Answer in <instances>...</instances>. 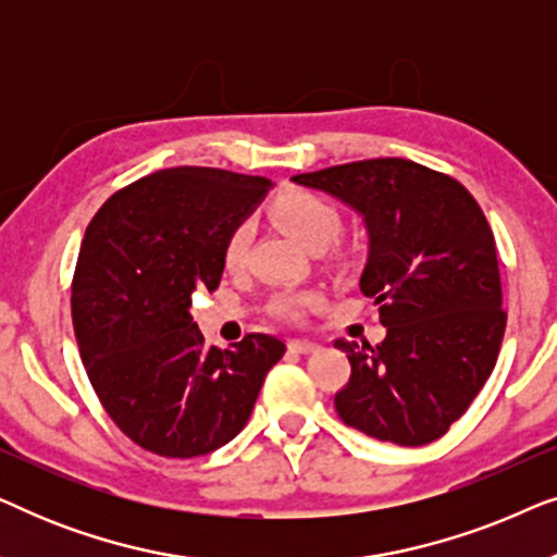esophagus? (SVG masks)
<instances>
[{"instance_id":"obj_1","label":"esophagus","mask_w":557,"mask_h":557,"mask_svg":"<svg viewBox=\"0 0 557 557\" xmlns=\"http://www.w3.org/2000/svg\"><path fill=\"white\" fill-rule=\"evenodd\" d=\"M288 347H292L294 352H301V355H311V352H319V349H322L319 342H311V339H292L288 342Z\"/></svg>"}]
</instances>
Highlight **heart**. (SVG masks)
Masks as SVG:
<instances>
[{
    "mask_svg": "<svg viewBox=\"0 0 557 557\" xmlns=\"http://www.w3.org/2000/svg\"><path fill=\"white\" fill-rule=\"evenodd\" d=\"M271 218L284 227V231L301 243L304 248L330 246L339 233V212L322 197L311 193H286L271 205ZM250 246V225H235L225 240V265L227 269H240L246 263ZM307 299L299 294H281L276 299V311L281 317H301Z\"/></svg>",
    "mask_w": 557,
    "mask_h": 557,
    "instance_id": "1",
    "label": "heart"
}]
</instances>
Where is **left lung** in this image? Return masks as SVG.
Masks as SVG:
<instances>
[{
	"mask_svg": "<svg viewBox=\"0 0 557 557\" xmlns=\"http://www.w3.org/2000/svg\"><path fill=\"white\" fill-rule=\"evenodd\" d=\"M362 218L360 292L380 307L377 347L337 339L352 364L334 395L342 421L372 438L423 446L467 413L497 362V248L467 187L410 159H364L292 177Z\"/></svg>",
	"mask_w": 557,
	"mask_h": 557,
	"instance_id": "8db88e82",
	"label": "left lung"
}]
</instances>
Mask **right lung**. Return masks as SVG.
Masks as SVG:
<instances>
[{"label":"right lung","mask_w":557,"mask_h":557,"mask_svg":"<svg viewBox=\"0 0 557 557\" xmlns=\"http://www.w3.org/2000/svg\"><path fill=\"white\" fill-rule=\"evenodd\" d=\"M271 187L172 166L119 189L86 227L71 299L81 360L106 413L151 454L193 459L233 441L286 352L271 334L208 347L189 311L197 288H218L227 235Z\"/></svg>","instance_id":"add662e5"}]
</instances>
